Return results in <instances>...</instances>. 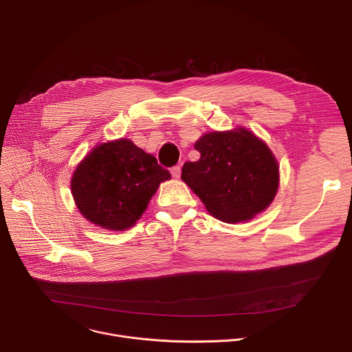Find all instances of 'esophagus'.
<instances>
[{"instance_id":"obj_1","label":"esophagus","mask_w":352,"mask_h":352,"mask_svg":"<svg viewBox=\"0 0 352 352\" xmlns=\"http://www.w3.org/2000/svg\"><path fill=\"white\" fill-rule=\"evenodd\" d=\"M171 175L174 177V178H179L181 177V167L179 166H174V167H171Z\"/></svg>"}]
</instances>
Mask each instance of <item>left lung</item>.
<instances>
[{
	"label": "left lung",
	"instance_id": "obj_1",
	"mask_svg": "<svg viewBox=\"0 0 352 352\" xmlns=\"http://www.w3.org/2000/svg\"><path fill=\"white\" fill-rule=\"evenodd\" d=\"M186 162L182 181L216 219L238 223L263 212L278 188V166L270 148L243 128L204 135Z\"/></svg>",
	"mask_w": 352,
	"mask_h": 352
}]
</instances>
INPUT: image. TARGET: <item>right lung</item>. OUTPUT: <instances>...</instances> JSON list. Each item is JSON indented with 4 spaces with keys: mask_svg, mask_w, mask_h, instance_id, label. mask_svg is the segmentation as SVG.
<instances>
[{
    "mask_svg": "<svg viewBox=\"0 0 352 352\" xmlns=\"http://www.w3.org/2000/svg\"><path fill=\"white\" fill-rule=\"evenodd\" d=\"M170 178L155 156L128 139H118L91 150L76 167L71 189L83 217L121 231L140 219L160 182Z\"/></svg>",
    "mask_w": 352,
    "mask_h": 352,
    "instance_id": "obj_1",
    "label": "right lung"
}]
</instances>
